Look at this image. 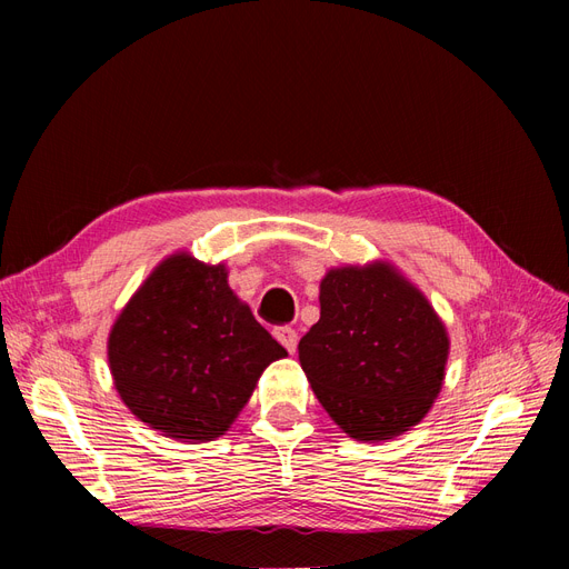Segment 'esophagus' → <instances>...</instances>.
Here are the masks:
<instances>
[{
	"instance_id": "esophagus-1",
	"label": "esophagus",
	"mask_w": 569,
	"mask_h": 569,
	"mask_svg": "<svg viewBox=\"0 0 569 569\" xmlns=\"http://www.w3.org/2000/svg\"><path fill=\"white\" fill-rule=\"evenodd\" d=\"M272 335H274V339H278L282 347L289 351V353H295L297 351V341H299V337H297V332L291 330L289 325H280V327H274L272 330Z\"/></svg>"
}]
</instances>
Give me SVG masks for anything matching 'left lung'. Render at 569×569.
<instances>
[{
  "label": "left lung",
  "instance_id": "left-lung-1",
  "mask_svg": "<svg viewBox=\"0 0 569 569\" xmlns=\"http://www.w3.org/2000/svg\"><path fill=\"white\" fill-rule=\"evenodd\" d=\"M446 358L449 335L435 308L385 261L327 272L320 320L299 341L318 401L358 441L418 425L441 391Z\"/></svg>",
  "mask_w": 569,
  "mask_h": 569
}]
</instances>
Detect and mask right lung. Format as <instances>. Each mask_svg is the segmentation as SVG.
I'll return each mask as SVG.
<instances>
[{
	"mask_svg": "<svg viewBox=\"0 0 569 569\" xmlns=\"http://www.w3.org/2000/svg\"><path fill=\"white\" fill-rule=\"evenodd\" d=\"M287 351L234 297L222 263L184 251L153 268L109 335V368L132 416L178 441H213Z\"/></svg>",
	"mask_w": 569,
	"mask_h": 569,
	"instance_id": "add662e5",
	"label": "right lung"
}]
</instances>
